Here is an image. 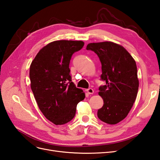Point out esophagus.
I'll use <instances>...</instances> for the list:
<instances>
[{"mask_svg":"<svg viewBox=\"0 0 160 160\" xmlns=\"http://www.w3.org/2000/svg\"><path fill=\"white\" fill-rule=\"evenodd\" d=\"M87 91H88V93L89 94H93L94 93V90L92 89V88H89L87 89Z\"/></svg>","mask_w":160,"mask_h":160,"instance_id":"esophagus-1","label":"esophagus"}]
</instances>
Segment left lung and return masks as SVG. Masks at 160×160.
Listing matches in <instances>:
<instances>
[{"instance_id":"obj_1","label":"left lung","mask_w":160,"mask_h":160,"mask_svg":"<svg viewBox=\"0 0 160 160\" xmlns=\"http://www.w3.org/2000/svg\"><path fill=\"white\" fill-rule=\"evenodd\" d=\"M86 49L99 57L101 79L106 83L99 88L104 104L98 111V118L106 123H118L127 117L136 99L139 88L136 62L123 47L113 42L89 43Z\"/></svg>"}]
</instances>
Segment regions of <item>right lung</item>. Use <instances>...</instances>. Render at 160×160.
<instances>
[{
    "instance_id": "obj_1",
    "label": "right lung",
    "mask_w": 160,
    "mask_h": 160,
    "mask_svg": "<svg viewBox=\"0 0 160 160\" xmlns=\"http://www.w3.org/2000/svg\"><path fill=\"white\" fill-rule=\"evenodd\" d=\"M84 46L81 41L51 42L37 53L30 66L31 88L40 110L55 125L75 117L77 105L85 98L71 81L69 63L72 54Z\"/></svg>"
}]
</instances>
